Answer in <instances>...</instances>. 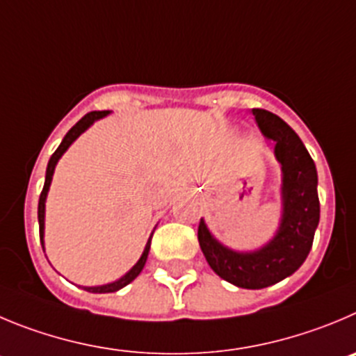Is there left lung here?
Here are the masks:
<instances>
[{"instance_id":"1","label":"left lung","mask_w":356,"mask_h":356,"mask_svg":"<svg viewBox=\"0 0 356 356\" xmlns=\"http://www.w3.org/2000/svg\"><path fill=\"white\" fill-rule=\"evenodd\" d=\"M253 115L264 137L275 144L274 156L281 165L277 230L261 248L235 251L221 244L200 219L198 242L205 260L219 277L238 288L260 290L290 277L304 264L320 223V200L316 165L297 133L264 108H253Z\"/></svg>"}]
</instances>
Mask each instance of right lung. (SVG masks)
<instances>
[{"mask_svg": "<svg viewBox=\"0 0 356 356\" xmlns=\"http://www.w3.org/2000/svg\"><path fill=\"white\" fill-rule=\"evenodd\" d=\"M108 114H111V111H98V112H89V114H86L84 118H82L81 121L77 122V124L73 126V128L70 129L68 133H66L65 138H63V142H61V144H59V147L56 149V152L51 156V159H49L47 172H45V184H43L42 195H40V200H38V225H40V241H42V248H43V232H45V202H47V193H49V188H51L52 175H54L56 165H58V161H59V159H61V156L65 154L66 151H68L70 145H72L73 142L77 140V138L81 137V135L86 131V129L91 128V126L95 124L96 121H99V119L107 118ZM154 230H156V228H154ZM154 230H152V234H154ZM152 234H151V237L147 238V244H145L144 253H142V257L138 258L137 264L133 265V267L129 268V270L126 272V274L122 275V277H119L118 281H114V283L99 284V286H82V288H84L86 291H91V293H112V291L121 290V288H124L126 284L131 283L133 279H135L138 274H140L142 268H144V265H145V261H147L149 249H151Z\"/></svg>", "mask_w": 356, "mask_h": 356, "instance_id": "add662e5", "label": "right lung"}]
</instances>
